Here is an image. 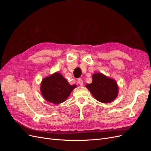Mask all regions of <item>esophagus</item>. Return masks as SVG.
<instances>
[{"label": "esophagus", "instance_id": "obj_1", "mask_svg": "<svg viewBox=\"0 0 151 151\" xmlns=\"http://www.w3.org/2000/svg\"><path fill=\"white\" fill-rule=\"evenodd\" d=\"M77 83H78L79 84H80L81 86H83L84 83H83V81L82 79H77Z\"/></svg>", "mask_w": 151, "mask_h": 151}]
</instances>
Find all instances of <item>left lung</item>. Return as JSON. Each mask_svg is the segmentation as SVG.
Here are the masks:
<instances>
[{
	"instance_id": "8db88e82",
	"label": "left lung",
	"mask_w": 151,
	"mask_h": 151,
	"mask_svg": "<svg viewBox=\"0 0 151 151\" xmlns=\"http://www.w3.org/2000/svg\"><path fill=\"white\" fill-rule=\"evenodd\" d=\"M93 81L86 85L94 98L98 101L109 103L118 96V86L116 81L102 73H95L92 76Z\"/></svg>"
}]
</instances>
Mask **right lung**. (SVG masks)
<instances>
[{
	"mask_svg": "<svg viewBox=\"0 0 151 151\" xmlns=\"http://www.w3.org/2000/svg\"><path fill=\"white\" fill-rule=\"evenodd\" d=\"M76 88V84L70 85L60 73L56 72L42 80L40 91L48 102L60 104L65 101Z\"/></svg>",
	"mask_w": 151,
	"mask_h": 151,
	"instance_id": "right-lung-1",
	"label": "right lung"
}]
</instances>
